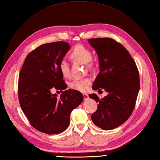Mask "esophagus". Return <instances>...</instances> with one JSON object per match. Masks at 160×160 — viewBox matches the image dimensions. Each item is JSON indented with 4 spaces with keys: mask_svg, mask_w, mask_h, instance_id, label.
<instances>
[{
    "mask_svg": "<svg viewBox=\"0 0 160 160\" xmlns=\"http://www.w3.org/2000/svg\"><path fill=\"white\" fill-rule=\"evenodd\" d=\"M83 98L85 100H86V99L89 98V97H88V94H83Z\"/></svg>",
    "mask_w": 160,
    "mask_h": 160,
    "instance_id": "34e87169",
    "label": "esophagus"
}]
</instances>
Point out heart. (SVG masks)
<instances>
[{
    "instance_id": "1",
    "label": "heart",
    "mask_w": 160,
    "mask_h": 160,
    "mask_svg": "<svg viewBox=\"0 0 160 160\" xmlns=\"http://www.w3.org/2000/svg\"><path fill=\"white\" fill-rule=\"evenodd\" d=\"M70 58L74 61L86 63L88 69H92L94 67V62L92 61V53L89 48L82 45H77L74 47L70 54ZM59 70L62 75L65 77L70 76V65L66 59H63L59 62ZM90 79H74L70 83V86L73 90L80 92L87 91L91 85Z\"/></svg>"
}]
</instances>
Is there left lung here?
<instances>
[{"label": "left lung", "instance_id": "left-lung-1", "mask_svg": "<svg viewBox=\"0 0 160 160\" xmlns=\"http://www.w3.org/2000/svg\"><path fill=\"white\" fill-rule=\"evenodd\" d=\"M98 56L100 72L92 89H104L108 94L100 99L96 94L89 97L98 103L91 118L103 130L122 125L132 113L140 90L139 72L132 57L123 46L109 38L88 40Z\"/></svg>", "mask_w": 160, "mask_h": 160}]
</instances>
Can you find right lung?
I'll return each instance as SVG.
<instances>
[{
    "mask_svg": "<svg viewBox=\"0 0 160 160\" xmlns=\"http://www.w3.org/2000/svg\"><path fill=\"white\" fill-rule=\"evenodd\" d=\"M69 49V44L62 41L42 44L27 55L20 72L21 109L31 126L42 133L57 134L66 130L71 112L83 100L80 92L66 90L68 86L59 70V62ZM52 88L65 91L58 98L51 94Z\"/></svg>",
    "mask_w": 160,
    "mask_h": 160,
    "instance_id": "right-lung-1",
    "label": "right lung"
}]
</instances>
